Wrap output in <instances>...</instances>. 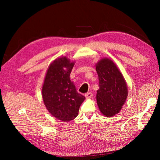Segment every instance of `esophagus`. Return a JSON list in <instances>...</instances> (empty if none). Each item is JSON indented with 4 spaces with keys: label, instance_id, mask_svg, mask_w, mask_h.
<instances>
[{
    "label": "esophagus",
    "instance_id": "1",
    "mask_svg": "<svg viewBox=\"0 0 160 160\" xmlns=\"http://www.w3.org/2000/svg\"><path fill=\"white\" fill-rule=\"evenodd\" d=\"M85 97L87 99H89V98H91L92 97H93V93H91V92H89V93H87L86 95H85Z\"/></svg>",
    "mask_w": 160,
    "mask_h": 160
}]
</instances>
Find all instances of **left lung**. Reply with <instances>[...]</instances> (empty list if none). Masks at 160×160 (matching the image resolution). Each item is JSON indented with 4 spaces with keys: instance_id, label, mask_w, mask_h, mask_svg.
Here are the masks:
<instances>
[{
    "instance_id": "1",
    "label": "left lung",
    "mask_w": 160,
    "mask_h": 160,
    "mask_svg": "<svg viewBox=\"0 0 160 160\" xmlns=\"http://www.w3.org/2000/svg\"><path fill=\"white\" fill-rule=\"evenodd\" d=\"M99 89L97 102L101 113L106 117L118 113L128 96L127 83L122 73L110 59L100 60L96 65Z\"/></svg>"
}]
</instances>
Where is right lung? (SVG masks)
Returning <instances> with one entry per match:
<instances>
[{
    "mask_svg": "<svg viewBox=\"0 0 160 160\" xmlns=\"http://www.w3.org/2000/svg\"><path fill=\"white\" fill-rule=\"evenodd\" d=\"M74 65L66 57L56 59L48 67L42 88V96L48 111L64 122L77 117L80 106L86 98L71 81Z\"/></svg>",
    "mask_w": 160,
    "mask_h": 160,
    "instance_id": "obj_1",
    "label": "right lung"
}]
</instances>
